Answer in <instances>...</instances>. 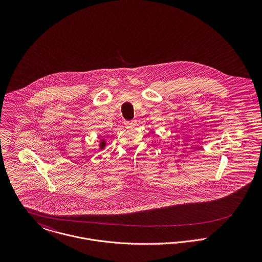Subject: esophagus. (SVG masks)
Listing matches in <instances>:
<instances>
[{
  "label": "esophagus",
  "mask_w": 262,
  "mask_h": 262,
  "mask_svg": "<svg viewBox=\"0 0 262 262\" xmlns=\"http://www.w3.org/2000/svg\"><path fill=\"white\" fill-rule=\"evenodd\" d=\"M125 125H126L127 127H133V126L135 125V121H132V122H126V123H125Z\"/></svg>",
  "instance_id": "esophagus-1"
}]
</instances>
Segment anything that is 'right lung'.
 I'll return each mask as SVG.
<instances>
[{
    "label": "right lung",
    "instance_id": "obj_1",
    "mask_svg": "<svg viewBox=\"0 0 262 262\" xmlns=\"http://www.w3.org/2000/svg\"><path fill=\"white\" fill-rule=\"evenodd\" d=\"M106 145H107L106 140L104 138L100 139V141H99V150L104 149L106 147Z\"/></svg>",
    "mask_w": 262,
    "mask_h": 262
}]
</instances>
